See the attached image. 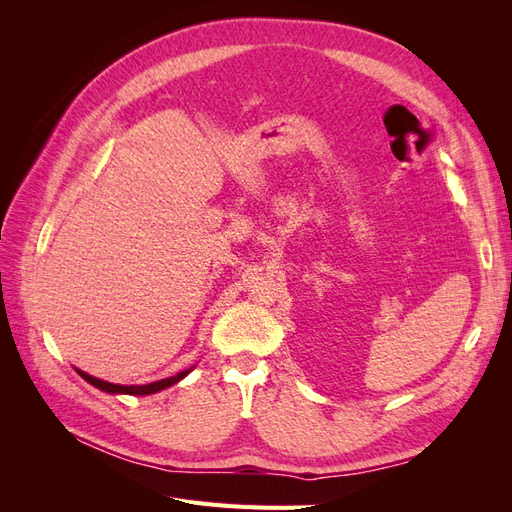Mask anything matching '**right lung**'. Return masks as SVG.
I'll use <instances>...</instances> for the list:
<instances>
[{
    "label": "right lung",
    "mask_w": 512,
    "mask_h": 512,
    "mask_svg": "<svg viewBox=\"0 0 512 512\" xmlns=\"http://www.w3.org/2000/svg\"><path fill=\"white\" fill-rule=\"evenodd\" d=\"M76 371H79V376H81L83 380H87L89 384H94L96 389H100V391H104V393H113V395H117V393H121V395H151V393H158V391H162V389H168V386L177 384L179 380H183L185 376H188L192 369L179 371L177 376H170V378H164V380H156V382H151V384H130V386L113 384V382H106V380L94 378V376L85 374V371H81V369H76Z\"/></svg>",
    "instance_id": "1"
}]
</instances>
